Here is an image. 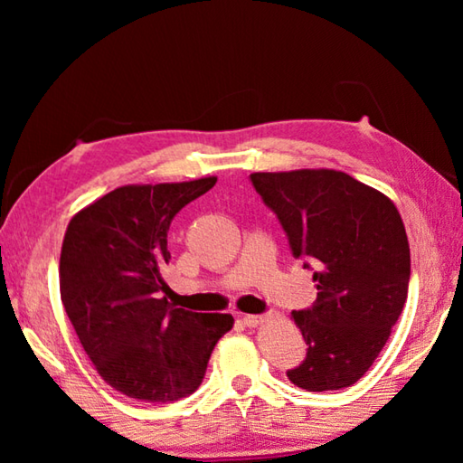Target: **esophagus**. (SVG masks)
I'll return each mask as SVG.
<instances>
[{
  "label": "esophagus",
  "instance_id": "34e87169",
  "mask_svg": "<svg viewBox=\"0 0 463 463\" xmlns=\"http://www.w3.org/2000/svg\"><path fill=\"white\" fill-rule=\"evenodd\" d=\"M241 320H242V323H245V326H257V325L263 323L265 317H260V315H245Z\"/></svg>",
  "mask_w": 463,
  "mask_h": 463
}]
</instances>
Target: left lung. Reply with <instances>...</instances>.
I'll return each mask as SVG.
<instances>
[{"instance_id":"1","label":"left lung","mask_w":463,"mask_h":463,"mask_svg":"<svg viewBox=\"0 0 463 463\" xmlns=\"http://www.w3.org/2000/svg\"><path fill=\"white\" fill-rule=\"evenodd\" d=\"M289 249L315 269L317 300L294 310L307 359L288 378L308 392L341 390L370 370L404 308L411 249L390 198L343 171L250 174Z\"/></svg>"}]
</instances>
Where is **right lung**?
<instances>
[{"mask_svg":"<svg viewBox=\"0 0 463 463\" xmlns=\"http://www.w3.org/2000/svg\"><path fill=\"white\" fill-rule=\"evenodd\" d=\"M216 177L124 185L77 213L62 239V307L85 354L114 390L145 402L190 396L206 373L231 315L175 308L163 292L167 232Z\"/></svg>","mask_w":463,"mask_h":463,"instance_id":"obj_1","label":"right lung"}]
</instances>
